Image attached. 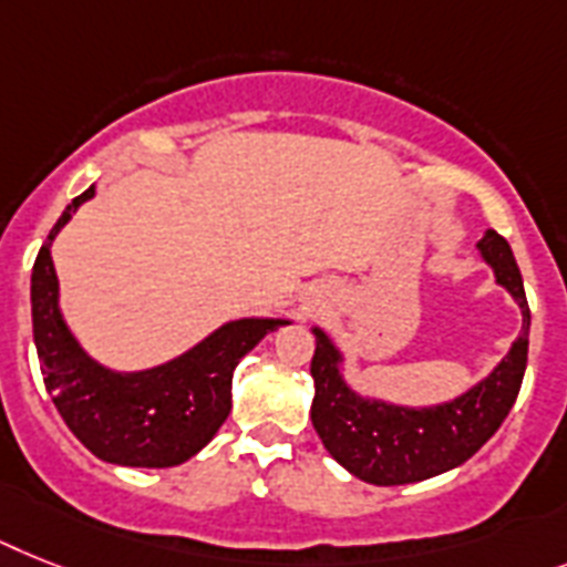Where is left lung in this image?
<instances>
[{
  "mask_svg": "<svg viewBox=\"0 0 567 567\" xmlns=\"http://www.w3.org/2000/svg\"><path fill=\"white\" fill-rule=\"evenodd\" d=\"M484 264L493 269L495 284L513 295L522 310V333L481 382L466 388L455 400L437 405H396V402L362 396L341 373L344 353L321 330L316 333L310 373L316 379L312 425L324 449L364 484L396 486L417 484L441 472L455 470L484 446L513 409L527 368V333L530 307L516 257L502 234L486 231L478 243Z\"/></svg>",
  "mask_w": 567,
  "mask_h": 567,
  "instance_id": "left-lung-1",
  "label": "left lung"
}]
</instances>
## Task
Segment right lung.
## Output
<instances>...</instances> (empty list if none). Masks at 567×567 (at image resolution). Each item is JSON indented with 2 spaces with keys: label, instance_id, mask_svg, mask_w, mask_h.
<instances>
[{
  "label": "right lung",
  "instance_id": "right-lung-1",
  "mask_svg": "<svg viewBox=\"0 0 567 567\" xmlns=\"http://www.w3.org/2000/svg\"><path fill=\"white\" fill-rule=\"evenodd\" d=\"M95 196V185L65 205L31 272L34 344L45 388L63 423L95 457L118 466L165 470L208 446L231 411V377L257 341L289 318H237L182 357L144 371H112L74 339L60 312L51 240Z\"/></svg>",
  "mask_w": 567,
  "mask_h": 567
}]
</instances>
